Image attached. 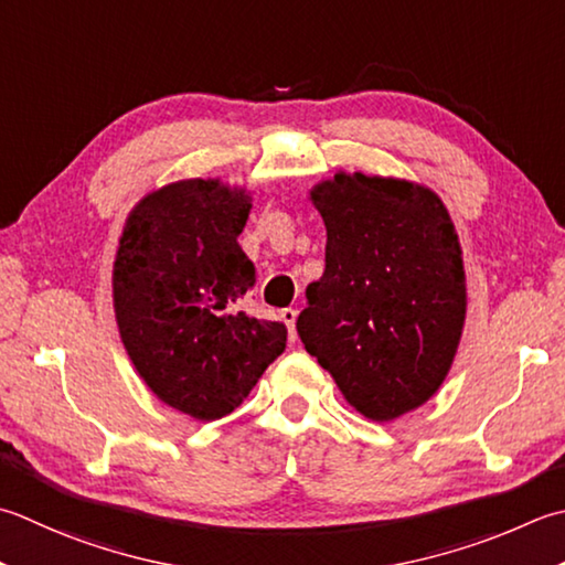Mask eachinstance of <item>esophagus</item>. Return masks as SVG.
I'll list each match as a JSON object with an SVG mask.
<instances>
[{
  "mask_svg": "<svg viewBox=\"0 0 565 565\" xmlns=\"http://www.w3.org/2000/svg\"><path fill=\"white\" fill-rule=\"evenodd\" d=\"M281 316V320H284V323H286V328H289V338L294 340L296 338V311H294V308H284V311L279 313Z\"/></svg>",
  "mask_w": 565,
  "mask_h": 565,
  "instance_id": "34e87169",
  "label": "esophagus"
}]
</instances>
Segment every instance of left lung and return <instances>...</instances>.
I'll return each mask as SVG.
<instances>
[{
	"label": "left lung",
	"instance_id": "1",
	"mask_svg": "<svg viewBox=\"0 0 565 565\" xmlns=\"http://www.w3.org/2000/svg\"><path fill=\"white\" fill-rule=\"evenodd\" d=\"M308 201L326 223V271L296 320L306 350L370 422H394L434 396L466 328L462 247L428 185L338 171Z\"/></svg>",
	"mask_w": 565,
	"mask_h": 565
}]
</instances>
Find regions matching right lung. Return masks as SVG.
Segmentation results:
<instances>
[{"mask_svg":"<svg viewBox=\"0 0 565 565\" xmlns=\"http://www.w3.org/2000/svg\"><path fill=\"white\" fill-rule=\"evenodd\" d=\"M252 191L185 179L129 210L113 264L121 345L143 384L195 422L247 399L286 348V326L239 311L257 269L239 247Z\"/></svg>","mask_w":565,"mask_h":565,"instance_id":"obj_1","label":"right lung"}]
</instances>
